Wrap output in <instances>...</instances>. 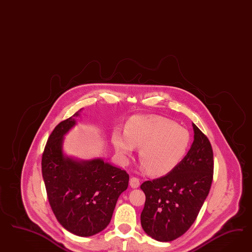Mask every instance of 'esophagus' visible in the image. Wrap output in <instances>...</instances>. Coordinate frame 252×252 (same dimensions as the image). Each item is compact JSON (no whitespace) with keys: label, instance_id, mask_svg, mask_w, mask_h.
Segmentation results:
<instances>
[{"label":"esophagus","instance_id":"1","mask_svg":"<svg viewBox=\"0 0 252 252\" xmlns=\"http://www.w3.org/2000/svg\"><path fill=\"white\" fill-rule=\"evenodd\" d=\"M130 186H131V188H133V189H137L139 187V185H140V182H139V179L137 178V177H131L129 180Z\"/></svg>","mask_w":252,"mask_h":252}]
</instances>
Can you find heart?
Here are the masks:
<instances>
[{
	"label": "heart",
	"instance_id": "b5f03b06",
	"mask_svg": "<svg viewBox=\"0 0 252 252\" xmlns=\"http://www.w3.org/2000/svg\"><path fill=\"white\" fill-rule=\"evenodd\" d=\"M115 151L123 161L139 148L141 170L153 176L173 172L189 151V131L162 116L136 115L126 124L125 134L116 131L113 136Z\"/></svg>",
	"mask_w": 252,
	"mask_h": 252
}]
</instances>
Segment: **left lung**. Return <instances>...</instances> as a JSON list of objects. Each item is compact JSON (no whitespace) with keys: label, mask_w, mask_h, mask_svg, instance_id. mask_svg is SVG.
<instances>
[{"label":"left lung","mask_w":252,"mask_h":252,"mask_svg":"<svg viewBox=\"0 0 252 252\" xmlns=\"http://www.w3.org/2000/svg\"><path fill=\"white\" fill-rule=\"evenodd\" d=\"M192 126L194 141L181 163L166 176L140 186L146 196L142 228L161 242L173 241L190 228L213 183V148L198 126Z\"/></svg>","instance_id":"left-lung-1"}]
</instances>
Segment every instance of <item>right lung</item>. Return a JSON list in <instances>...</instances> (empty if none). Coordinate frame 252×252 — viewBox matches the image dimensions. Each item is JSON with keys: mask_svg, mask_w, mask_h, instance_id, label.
Segmentation results:
<instances>
[{"mask_svg": "<svg viewBox=\"0 0 252 252\" xmlns=\"http://www.w3.org/2000/svg\"><path fill=\"white\" fill-rule=\"evenodd\" d=\"M77 115L78 112L73 116ZM75 125L69 117L55 126L42 153L41 171L57 221L74 235L91 237L109 224L129 176L101 159L77 161L64 157L63 137Z\"/></svg>", "mask_w": 252, "mask_h": 252, "instance_id": "obj_1", "label": "right lung"}]
</instances>
